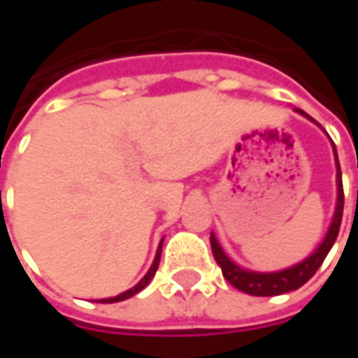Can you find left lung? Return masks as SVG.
<instances>
[{
	"instance_id": "1",
	"label": "left lung",
	"mask_w": 358,
	"mask_h": 358,
	"mask_svg": "<svg viewBox=\"0 0 358 358\" xmlns=\"http://www.w3.org/2000/svg\"><path fill=\"white\" fill-rule=\"evenodd\" d=\"M296 113H301L303 117L310 119L305 111L296 109ZM315 121V119H310ZM333 143V141H331ZM333 153H335V165H337V205H335V213H333V221L324 233L323 241L319 243V247L305 257L303 261H299L291 267L281 268V271H268V273H261V271H251V268L239 267L235 261L229 259V255L223 251V247L219 245V241L211 233V249H213V257L217 265L223 271V277L227 279L235 289H239L243 293H249L255 296H275L295 291L299 287H303L309 281L310 277L317 273V268L323 265L324 257L329 255L331 247L335 245L338 235V227H341V219H343V205H345V195H343V181H341V165H338L337 149L333 143Z\"/></svg>"
}]
</instances>
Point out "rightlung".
<instances>
[{"label":"right lung","instance_id":"right-lung-1","mask_svg":"<svg viewBox=\"0 0 358 358\" xmlns=\"http://www.w3.org/2000/svg\"><path fill=\"white\" fill-rule=\"evenodd\" d=\"M161 247H163V241L159 243V247H157V255H155V259H153V265L149 267V271L145 273V277L141 279V281L137 282L135 287H131L129 291H125V293H121V295L117 296H109V299H99V303H119V301H125V299H129V296L133 295H137L139 291H143L145 287L149 285V281L155 277V271H157L159 267V261H161Z\"/></svg>","mask_w":358,"mask_h":358}]
</instances>
